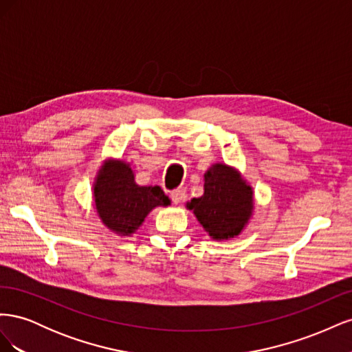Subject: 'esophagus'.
<instances>
[{"label": "esophagus", "instance_id": "obj_1", "mask_svg": "<svg viewBox=\"0 0 352 352\" xmlns=\"http://www.w3.org/2000/svg\"><path fill=\"white\" fill-rule=\"evenodd\" d=\"M170 197H172L175 204H179V202H182L185 198V189H175V190H172Z\"/></svg>", "mask_w": 352, "mask_h": 352}]
</instances>
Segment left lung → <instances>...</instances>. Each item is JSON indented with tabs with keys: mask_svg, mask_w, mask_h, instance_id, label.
Segmentation results:
<instances>
[{
	"mask_svg": "<svg viewBox=\"0 0 352 352\" xmlns=\"http://www.w3.org/2000/svg\"><path fill=\"white\" fill-rule=\"evenodd\" d=\"M186 208L192 210L211 239H232L252 217L254 190L238 168L216 163L204 175V194L186 202Z\"/></svg>",
	"mask_w": 352,
	"mask_h": 352,
	"instance_id": "left-lung-1",
	"label": "left lung"
}]
</instances>
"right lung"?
Listing matches in <instances>:
<instances>
[{"label":"right lung","instance_id":"right-lung-1","mask_svg":"<svg viewBox=\"0 0 352 352\" xmlns=\"http://www.w3.org/2000/svg\"><path fill=\"white\" fill-rule=\"evenodd\" d=\"M94 206L102 225L119 236H132L155 207L170 206L160 186H141L123 160H105L92 188Z\"/></svg>","mask_w":352,"mask_h":352}]
</instances>
